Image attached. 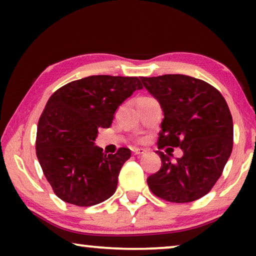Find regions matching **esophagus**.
Instances as JSON below:
<instances>
[{"instance_id":"esophagus-1","label":"esophagus","mask_w":256,"mask_h":256,"mask_svg":"<svg viewBox=\"0 0 256 256\" xmlns=\"http://www.w3.org/2000/svg\"><path fill=\"white\" fill-rule=\"evenodd\" d=\"M144 152H146V149H143V148H134V149H132V154H134L135 156H141Z\"/></svg>"}]
</instances>
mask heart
<instances>
[{"label":"heart","mask_w":256,"mask_h":256,"mask_svg":"<svg viewBox=\"0 0 256 256\" xmlns=\"http://www.w3.org/2000/svg\"><path fill=\"white\" fill-rule=\"evenodd\" d=\"M140 99H143V98H140Z\"/></svg>","instance_id":"1"}]
</instances>
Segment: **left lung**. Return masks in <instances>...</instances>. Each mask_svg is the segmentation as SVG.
Wrapping results in <instances>:
<instances>
[{
	"label": "left lung",
	"instance_id": "8db88e82",
	"mask_svg": "<svg viewBox=\"0 0 256 256\" xmlns=\"http://www.w3.org/2000/svg\"><path fill=\"white\" fill-rule=\"evenodd\" d=\"M140 79L164 114L158 148L183 150L176 160L157 150L162 166L146 180L149 188L171 202L197 200L216 183L232 152L230 108L219 90L200 79L184 74Z\"/></svg>",
	"mask_w": 256,
	"mask_h": 256
}]
</instances>
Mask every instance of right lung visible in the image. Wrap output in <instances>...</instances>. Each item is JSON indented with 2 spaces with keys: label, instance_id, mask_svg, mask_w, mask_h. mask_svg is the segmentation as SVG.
Segmentation results:
<instances>
[{
  "label": "right lung",
  "instance_id": "1",
  "mask_svg": "<svg viewBox=\"0 0 256 256\" xmlns=\"http://www.w3.org/2000/svg\"><path fill=\"white\" fill-rule=\"evenodd\" d=\"M142 85L138 76H90L56 90L37 127L36 154L44 176L62 200L76 206L102 202L116 191L130 150L104 154L94 146L118 106Z\"/></svg>",
  "mask_w": 256,
  "mask_h": 256
}]
</instances>
